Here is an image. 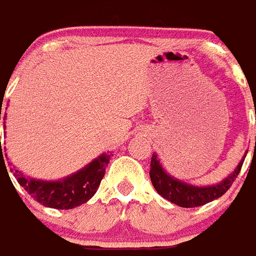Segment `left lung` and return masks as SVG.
<instances>
[{
  "label": "left lung",
  "instance_id": "left-lung-1",
  "mask_svg": "<svg viewBox=\"0 0 256 256\" xmlns=\"http://www.w3.org/2000/svg\"><path fill=\"white\" fill-rule=\"evenodd\" d=\"M244 158H246V156L242 157V160L240 161V164L237 166L234 172L230 176L224 179L220 183L214 184V186H208V188H197V186H192V184L180 182V180L170 176L162 170V166H161V164L157 160V156L153 153L152 162H150V179H152L154 189L157 190V193L162 196L166 200L171 201L174 204L183 206V208L200 206L206 204V202H211L212 200H216V198H219L220 196H224L229 190L232 183L234 182L237 175L240 174Z\"/></svg>",
  "mask_w": 256,
  "mask_h": 256
}]
</instances>
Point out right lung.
<instances>
[{"label":"right lung","instance_id":"add662e5","mask_svg":"<svg viewBox=\"0 0 256 256\" xmlns=\"http://www.w3.org/2000/svg\"><path fill=\"white\" fill-rule=\"evenodd\" d=\"M1 108H2V102H1ZM108 161H110V156L102 154L81 171L58 182L36 180L32 178L24 176L19 170H10V172H14L16 180L22 188L40 204L56 210H72L86 202L95 194L100 184V180L104 176ZM5 166V161L1 148V166Z\"/></svg>","mask_w":256,"mask_h":256}]
</instances>
